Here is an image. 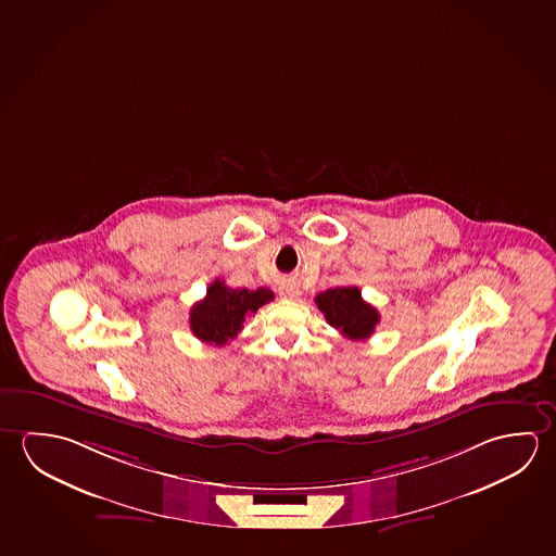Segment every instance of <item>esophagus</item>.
Returning a JSON list of instances; mask_svg holds the SVG:
<instances>
[{
  "label": "esophagus",
  "instance_id": "1",
  "mask_svg": "<svg viewBox=\"0 0 556 556\" xmlns=\"http://www.w3.org/2000/svg\"><path fill=\"white\" fill-rule=\"evenodd\" d=\"M279 292H281L282 299H287V301H296L302 294L301 289L296 285H292V282L291 285H282Z\"/></svg>",
  "mask_w": 556,
  "mask_h": 556
}]
</instances>
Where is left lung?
<instances>
[{
  "mask_svg": "<svg viewBox=\"0 0 556 556\" xmlns=\"http://www.w3.org/2000/svg\"><path fill=\"white\" fill-rule=\"evenodd\" d=\"M316 304L329 326L339 329L343 337L353 341L368 339L380 321L378 309L363 301L356 287H336L319 292Z\"/></svg>",
  "mask_w": 556,
  "mask_h": 556,
  "instance_id": "obj_1",
  "label": "left lung"
}]
</instances>
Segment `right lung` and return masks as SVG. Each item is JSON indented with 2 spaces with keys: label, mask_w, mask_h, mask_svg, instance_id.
Instances as JSON below:
<instances>
[{
  "label": "right lung",
  "mask_w": 556,
  "mask_h": 556,
  "mask_svg": "<svg viewBox=\"0 0 556 556\" xmlns=\"http://www.w3.org/2000/svg\"><path fill=\"white\" fill-rule=\"evenodd\" d=\"M274 301L269 289H230L220 279L207 289L203 301L193 304L190 328L193 336L210 345H225L238 336L247 316H252L267 302Z\"/></svg>",
  "instance_id": "right-lung-1"
}]
</instances>
